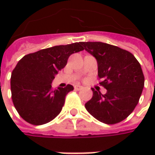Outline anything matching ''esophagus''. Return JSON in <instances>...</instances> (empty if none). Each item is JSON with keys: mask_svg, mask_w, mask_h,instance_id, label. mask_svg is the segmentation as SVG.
Instances as JSON below:
<instances>
[{"mask_svg": "<svg viewBox=\"0 0 155 155\" xmlns=\"http://www.w3.org/2000/svg\"><path fill=\"white\" fill-rule=\"evenodd\" d=\"M74 88H75V90H77V91H80V90H82V89H83V86L77 84V85H75Z\"/></svg>", "mask_w": 155, "mask_h": 155, "instance_id": "1", "label": "esophagus"}]
</instances>
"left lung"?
Instances as JSON below:
<instances>
[{"mask_svg":"<svg viewBox=\"0 0 155 155\" xmlns=\"http://www.w3.org/2000/svg\"><path fill=\"white\" fill-rule=\"evenodd\" d=\"M83 48L97 62L103 95L92 89V98L85 104L88 112L106 124L127 118L137 105L144 87L140 63L129 51L104 42H81Z\"/></svg>","mask_w":155,"mask_h":155,"instance_id":"1","label":"left lung"}]
</instances>
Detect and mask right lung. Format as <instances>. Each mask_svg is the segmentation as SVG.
Listing matches in <instances>:
<instances>
[{
    "instance_id": "obj_1",
    "label": "right lung",
    "mask_w": 155,
    "mask_h": 155,
    "mask_svg": "<svg viewBox=\"0 0 155 155\" xmlns=\"http://www.w3.org/2000/svg\"><path fill=\"white\" fill-rule=\"evenodd\" d=\"M83 50L81 42L55 45L27 54L18 62L11 75V93L15 109L25 121L42 125L60 113L65 96L74 88L68 84L52 90L51 82L69 56Z\"/></svg>"
}]
</instances>
